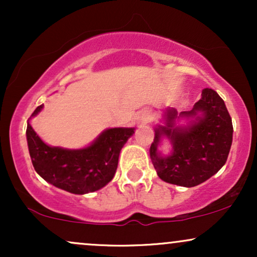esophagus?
Segmentation results:
<instances>
[{"label": "esophagus", "mask_w": 257, "mask_h": 257, "mask_svg": "<svg viewBox=\"0 0 257 257\" xmlns=\"http://www.w3.org/2000/svg\"><path fill=\"white\" fill-rule=\"evenodd\" d=\"M138 119H139V122L141 123V124H146V123H149L150 120H151V113H150L149 111L141 112V113L139 114Z\"/></svg>", "instance_id": "esophagus-1"}]
</instances>
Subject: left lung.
I'll use <instances>...</instances> for the list:
<instances>
[{
	"instance_id": "obj_1",
	"label": "left lung",
	"mask_w": 257,
	"mask_h": 257,
	"mask_svg": "<svg viewBox=\"0 0 257 257\" xmlns=\"http://www.w3.org/2000/svg\"><path fill=\"white\" fill-rule=\"evenodd\" d=\"M176 119H187L189 124L176 126ZM166 124L155 129L150 156L158 176L169 184L193 187L215 175L228 157L232 145V119L216 91L205 88L202 98L191 111L178 113L175 108L164 111ZM172 144L170 155L158 151L161 139Z\"/></svg>"
}]
</instances>
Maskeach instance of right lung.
Instances as JSON below:
<instances>
[{
    "mask_svg": "<svg viewBox=\"0 0 257 257\" xmlns=\"http://www.w3.org/2000/svg\"><path fill=\"white\" fill-rule=\"evenodd\" d=\"M40 105L31 117L37 116ZM135 128H110L102 132L89 146L69 150L53 147L41 140L28 120L26 140L32 166L41 178L55 187L73 194L98 191L113 179L122 147Z\"/></svg>",
    "mask_w": 257,
    "mask_h": 257,
    "instance_id": "obj_1",
    "label": "right lung"
}]
</instances>
